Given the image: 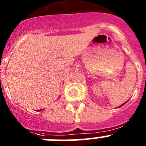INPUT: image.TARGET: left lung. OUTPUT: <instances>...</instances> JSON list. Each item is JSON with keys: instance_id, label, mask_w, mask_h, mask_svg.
<instances>
[{"instance_id": "obj_1", "label": "left lung", "mask_w": 146, "mask_h": 146, "mask_svg": "<svg viewBox=\"0 0 146 146\" xmlns=\"http://www.w3.org/2000/svg\"><path fill=\"white\" fill-rule=\"evenodd\" d=\"M125 104V103H123V104ZM123 104H121V106H119V107H118V108H121V106H123Z\"/></svg>"}]
</instances>
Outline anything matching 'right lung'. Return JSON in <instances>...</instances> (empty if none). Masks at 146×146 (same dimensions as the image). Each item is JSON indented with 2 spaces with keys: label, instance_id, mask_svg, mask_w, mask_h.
<instances>
[{
  "label": "right lung",
  "instance_id": "1",
  "mask_svg": "<svg viewBox=\"0 0 146 146\" xmlns=\"http://www.w3.org/2000/svg\"><path fill=\"white\" fill-rule=\"evenodd\" d=\"M44 109H42V110H37V111H42V110H43Z\"/></svg>",
  "mask_w": 146,
  "mask_h": 146
}]
</instances>
